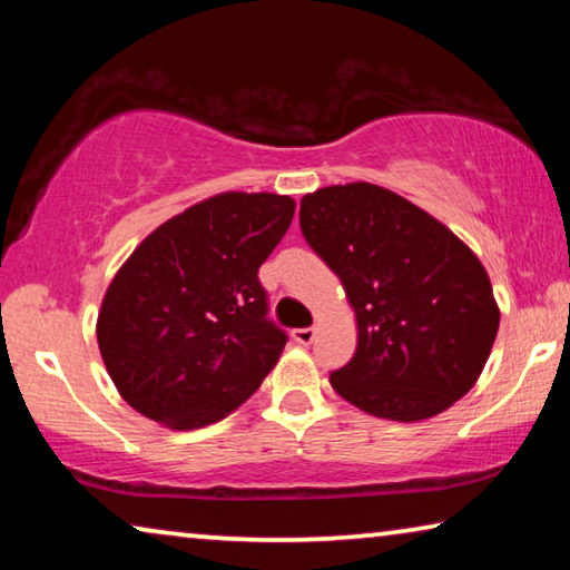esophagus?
Returning a JSON list of instances; mask_svg holds the SVG:
<instances>
[{"label": "esophagus", "mask_w": 570, "mask_h": 570, "mask_svg": "<svg viewBox=\"0 0 570 570\" xmlns=\"http://www.w3.org/2000/svg\"><path fill=\"white\" fill-rule=\"evenodd\" d=\"M292 336H294V342H296V344H304V346H308V344L314 342L316 330H314V326H304V330H294V332H292Z\"/></svg>", "instance_id": "obj_1"}]
</instances>
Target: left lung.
Returning a JSON list of instances; mask_svg holds the SVG:
<instances>
[{"label": "left lung", "instance_id": "obj_1", "mask_svg": "<svg viewBox=\"0 0 570 570\" xmlns=\"http://www.w3.org/2000/svg\"><path fill=\"white\" fill-rule=\"evenodd\" d=\"M298 226L354 306L360 340L330 374L336 394L374 417L417 422L470 392L500 312L485 268L448 226L372 183L308 193Z\"/></svg>", "mask_w": 570, "mask_h": 570}]
</instances>
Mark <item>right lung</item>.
I'll list each match as a JSON object with an SVG mask.
<instances>
[{"instance_id": "add662e5", "label": "right lung", "mask_w": 570, "mask_h": 570, "mask_svg": "<svg viewBox=\"0 0 570 570\" xmlns=\"http://www.w3.org/2000/svg\"><path fill=\"white\" fill-rule=\"evenodd\" d=\"M294 208L276 193H220L132 250L98 316L102 362L132 410L198 430L258 390L286 344L266 316L258 268Z\"/></svg>"}]
</instances>
